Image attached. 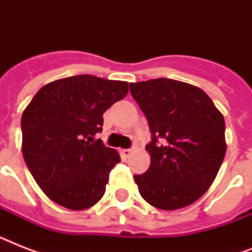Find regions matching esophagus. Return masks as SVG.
Returning a JSON list of instances; mask_svg holds the SVG:
<instances>
[{"mask_svg": "<svg viewBox=\"0 0 252 252\" xmlns=\"http://www.w3.org/2000/svg\"><path fill=\"white\" fill-rule=\"evenodd\" d=\"M130 152H132V149H123L122 150V156L124 158H128V157H129Z\"/></svg>", "mask_w": 252, "mask_h": 252, "instance_id": "34e87169", "label": "esophagus"}]
</instances>
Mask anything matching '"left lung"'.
<instances>
[{"mask_svg": "<svg viewBox=\"0 0 252 252\" xmlns=\"http://www.w3.org/2000/svg\"><path fill=\"white\" fill-rule=\"evenodd\" d=\"M129 87L152 133L149 168L134 175L140 195L163 211L195 203L211 187L226 153L222 114L201 89L186 82L157 78Z\"/></svg>", "mask_w": 252, "mask_h": 252, "instance_id": "8db88e82", "label": "left lung"}]
</instances>
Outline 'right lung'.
Returning <instances> with one entry per match:
<instances>
[{
    "mask_svg": "<svg viewBox=\"0 0 252 252\" xmlns=\"http://www.w3.org/2000/svg\"><path fill=\"white\" fill-rule=\"evenodd\" d=\"M128 94V82L91 74L53 81L22 114V153L41 191L61 207L82 211L106 192L118 150L94 140L103 114Z\"/></svg>",
    "mask_w": 252,
    "mask_h": 252,
    "instance_id": "obj_1",
    "label": "right lung"
}]
</instances>
